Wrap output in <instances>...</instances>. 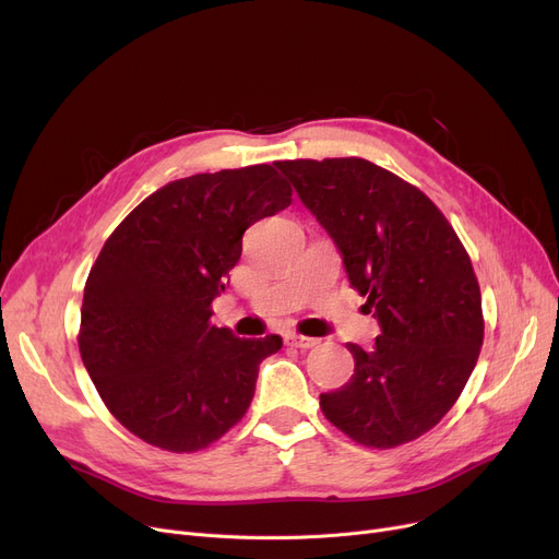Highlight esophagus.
<instances>
[{
    "label": "esophagus",
    "mask_w": 559,
    "mask_h": 559,
    "mask_svg": "<svg viewBox=\"0 0 559 559\" xmlns=\"http://www.w3.org/2000/svg\"><path fill=\"white\" fill-rule=\"evenodd\" d=\"M285 340H287V345H293L297 349H310V347L318 345V340H314V337H306V335H297V333L287 335Z\"/></svg>",
    "instance_id": "esophagus-1"
}]
</instances>
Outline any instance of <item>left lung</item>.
<instances>
[{"instance_id":"8db88e82","label":"left lung","mask_w":559,"mask_h":559,"mask_svg":"<svg viewBox=\"0 0 559 559\" xmlns=\"http://www.w3.org/2000/svg\"><path fill=\"white\" fill-rule=\"evenodd\" d=\"M278 168L381 329L368 352L347 345L354 374L320 395L324 416L368 448L418 439L452 408L481 347V297L464 245L420 189L368 159Z\"/></svg>"}]
</instances>
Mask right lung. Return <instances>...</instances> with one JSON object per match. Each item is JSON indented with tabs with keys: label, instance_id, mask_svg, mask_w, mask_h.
<instances>
[{
	"label": "right lung",
	"instance_id": "obj_1",
	"mask_svg": "<svg viewBox=\"0 0 559 559\" xmlns=\"http://www.w3.org/2000/svg\"><path fill=\"white\" fill-rule=\"evenodd\" d=\"M293 203L270 164L174 180L109 235L84 287L80 354L114 418L162 450L207 448L247 414L281 335L212 326L241 235Z\"/></svg>",
	"mask_w": 559,
	"mask_h": 559
}]
</instances>
